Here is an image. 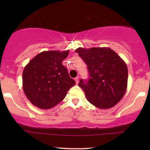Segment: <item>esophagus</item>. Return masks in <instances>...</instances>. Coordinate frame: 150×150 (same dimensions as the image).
<instances>
[{
    "label": "esophagus",
    "instance_id": "esophagus-1",
    "mask_svg": "<svg viewBox=\"0 0 150 150\" xmlns=\"http://www.w3.org/2000/svg\"><path fill=\"white\" fill-rule=\"evenodd\" d=\"M75 82H76V84H78V82H79V77H75Z\"/></svg>",
    "mask_w": 150,
    "mask_h": 150
}]
</instances>
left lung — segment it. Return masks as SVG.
Returning <instances> with one entry per match:
<instances>
[{
    "mask_svg": "<svg viewBox=\"0 0 150 150\" xmlns=\"http://www.w3.org/2000/svg\"><path fill=\"white\" fill-rule=\"evenodd\" d=\"M87 65L89 77L80 80L91 104L99 108L114 106L124 96L128 83V68L117 53L109 48H78L75 50Z\"/></svg>",
    "mask_w": 150,
    "mask_h": 150,
    "instance_id": "obj_1",
    "label": "left lung"
}]
</instances>
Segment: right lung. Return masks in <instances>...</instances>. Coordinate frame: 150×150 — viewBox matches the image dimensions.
<instances>
[{"mask_svg":"<svg viewBox=\"0 0 150 150\" xmlns=\"http://www.w3.org/2000/svg\"><path fill=\"white\" fill-rule=\"evenodd\" d=\"M69 51H43L32 58L22 73V86L26 97L34 106L49 109L66 96L75 81L70 77L62 64Z\"/></svg>","mask_w":150,"mask_h":150,"instance_id":"right-lung-1","label":"right lung"}]
</instances>
